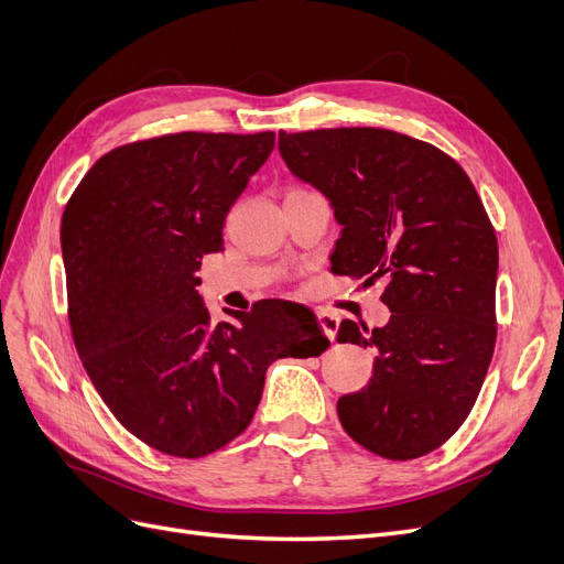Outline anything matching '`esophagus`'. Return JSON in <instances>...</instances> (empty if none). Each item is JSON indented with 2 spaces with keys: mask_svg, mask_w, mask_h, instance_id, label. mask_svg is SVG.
<instances>
[{
  "mask_svg": "<svg viewBox=\"0 0 564 564\" xmlns=\"http://www.w3.org/2000/svg\"><path fill=\"white\" fill-rule=\"evenodd\" d=\"M318 323H321L323 332L327 335V339L335 341V337H337V329H339V318H337L335 314H329V311L321 308V311H318Z\"/></svg>",
  "mask_w": 564,
  "mask_h": 564,
  "instance_id": "1",
  "label": "esophagus"
}]
</instances>
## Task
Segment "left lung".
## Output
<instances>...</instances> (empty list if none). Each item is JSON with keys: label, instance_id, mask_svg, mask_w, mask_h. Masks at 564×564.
Here are the masks:
<instances>
[{"label": "left lung", "instance_id": "8db88e82", "mask_svg": "<svg viewBox=\"0 0 564 564\" xmlns=\"http://www.w3.org/2000/svg\"><path fill=\"white\" fill-rule=\"evenodd\" d=\"M279 151L341 225L332 271L386 283L383 327L339 325V344L377 348L339 421L388 460L427 455L465 423L495 350L497 239L476 187L453 158L392 130L279 132Z\"/></svg>", "mask_w": 564, "mask_h": 564}]
</instances>
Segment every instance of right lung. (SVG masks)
I'll return each instance as SVG.
<instances>
[{
  "instance_id": "add662e5",
  "label": "right lung",
  "mask_w": 564,
  "mask_h": 564,
  "mask_svg": "<svg viewBox=\"0 0 564 564\" xmlns=\"http://www.w3.org/2000/svg\"><path fill=\"white\" fill-rule=\"evenodd\" d=\"M274 132H178L124 143L83 176L62 214L69 325L101 400L151 448L202 457L239 436L267 367L329 346L300 304L264 300L212 323L197 271Z\"/></svg>"
}]
</instances>
